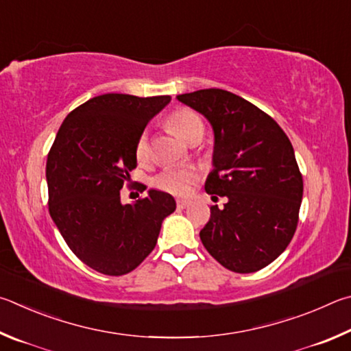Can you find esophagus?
Returning a JSON list of instances; mask_svg holds the SVG:
<instances>
[{"label": "esophagus", "instance_id": "34e87169", "mask_svg": "<svg viewBox=\"0 0 351 351\" xmlns=\"http://www.w3.org/2000/svg\"><path fill=\"white\" fill-rule=\"evenodd\" d=\"M189 205H191V202L188 199H177V208H179V210H185Z\"/></svg>", "mask_w": 351, "mask_h": 351}]
</instances>
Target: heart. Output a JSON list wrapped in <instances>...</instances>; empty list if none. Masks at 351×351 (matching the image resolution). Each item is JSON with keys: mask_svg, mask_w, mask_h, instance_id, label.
I'll return each mask as SVG.
<instances>
[{"mask_svg": "<svg viewBox=\"0 0 351 351\" xmlns=\"http://www.w3.org/2000/svg\"><path fill=\"white\" fill-rule=\"evenodd\" d=\"M166 125L169 126L172 132L179 135L183 141H186L189 145L194 143V141H200L205 132V125L200 115L186 108H179L174 110L166 120ZM147 154H149V140H147L146 132H141L137 141H135V157L138 158V162H143L147 158ZM197 176V171L193 168H166L157 174L156 179H154V185L162 189V191L180 195L189 191Z\"/></svg>", "mask_w": 351, "mask_h": 351, "instance_id": "1", "label": "heart"}]
</instances>
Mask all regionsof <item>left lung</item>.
<instances>
[{"instance_id": "left-lung-1", "label": "left lung", "mask_w": 351, "mask_h": 351, "mask_svg": "<svg viewBox=\"0 0 351 351\" xmlns=\"http://www.w3.org/2000/svg\"><path fill=\"white\" fill-rule=\"evenodd\" d=\"M214 132L213 171L205 191L226 197L200 241L220 265L254 273L284 253L298 226L304 182L287 134L253 103L223 89L177 95ZM214 197V195H213Z\"/></svg>"}]
</instances>
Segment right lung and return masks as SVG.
I'll use <instances>...</instances> for the list:
<instances>
[{
  "label": "right lung",
  "instance_id": "1",
  "mask_svg": "<svg viewBox=\"0 0 351 351\" xmlns=\"http://www.w3.org/2000/svg\"><path fill=\"white\" fill-rule=\"evenodd\" d=\"M169 101V95L90 98L66 117L49 151V213L72 253L98 273L137 268L176 211L174 197L157 189L132 204L120 200L137 166L135 141Z\"/></svg>",
  "mask_w": 351,
  "mask_h": 351
}]
</instances>
